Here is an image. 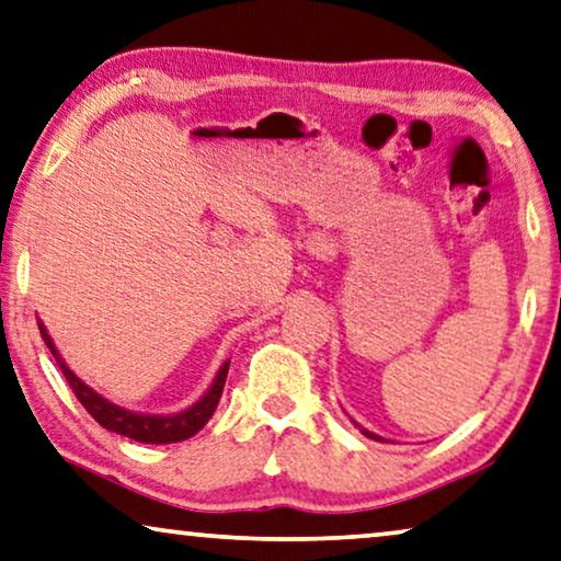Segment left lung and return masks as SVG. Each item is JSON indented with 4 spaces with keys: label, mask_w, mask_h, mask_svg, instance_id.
I'll return each instance as SVG.
<instances>
[{
    "label": "left lung",
    "mask_w": 561,
    "mask_h": 561,
    "mask_svg": "<svg viewBox=\"0 0 561 561\" xmlns=\"http://www.w3.org/2000/svg\"><path fill=\"white\" fill-rule=\"evenodd\" d=\"M362 433H364V435H367V437H371V440H381V437H379V435H375V433H369V430H364V427H362Z\"/></svg>",
    "instance_id": "obj_1"
}]
</instances>
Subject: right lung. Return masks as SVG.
Masks as SVG:
<instances>
[{
    "mask_svg": "<svg viewBox=\"0 0 561 561\" xmlns=\"http://www.w3.org/2000/svg\"><path fill=\"white\" fill-rule=\"evenodd\" d=\"M39 327V334H43V341L50 348L55 362H58V367L62 369L65 379H68V385L72 389V394L78 397V402L83 404L88 410V415H91L95 422H99L101 427L111 430V433H118V435H126L131 437V440H139V443H153V445H167V443H180L186 440V437L197 435L202 427L207 425L209 417L215 415L217 404H220V397H222V389H225V379H227V369H230V362L222 364V369L217 371V379L215 385L209 387V392L202 397L197 404H192L190 410L180 412V415H169V417H161V415H136V412H128V410H121L116 404H111L108 400H103L99 392H93L91 387H85L83 381H80L72 371L65 367V362L60 359L58 348L53 346V339L47 334L43 321H37Z\"/></svg>",
    "mask_w": 561,
    "mask_h": 561,
    "instance_id": "1",
    "label": "right lung"
}]
</instances>
